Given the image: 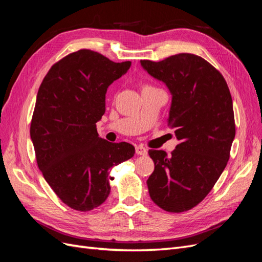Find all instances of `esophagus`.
I'll return each instance as SVG.
<instances>
[{"instance_id":"34e87169","label":"esophagus","mask_w":262,"mask_h":262,"mask_svg":"<svg viewBox=\"0 0 262 262\" xmlns=\"http://www.w3.org/2000/svg\"><path fill=\"white\" fill-rule=\"evenodd\" d=\"M136 153L138 155H143L144 156V155L147 154V149L145 147L142 146V145H139V146L136 147Z\"/></svg>"}]
</instances>
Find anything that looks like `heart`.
<instances>
[{
	"instance_id": "obj_1",
	"label": "heart",
	"mask_w": 262,
	"mask_h": 262,
	"mask_svg": "<svg viewBox=\"0 0 262 262\" xmlns=\"http://www.w3.org/2000/svg\"><path fill=\"white\" fill-rule=\"evenodd\" d=\"M145 87H147V86H145Z\"/></svg>"
}]
</instances>
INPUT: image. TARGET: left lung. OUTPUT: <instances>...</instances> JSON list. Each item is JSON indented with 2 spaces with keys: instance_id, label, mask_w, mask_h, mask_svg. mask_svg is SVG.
Here are the masks:
<instances>
[{
  "instance_id": "left-lung-1",
  "label": "left lung",
  "mask_w": 262,
  "mask_h": 262,
  "mask_svg": "<svg viewBox=\"0 0 262 262\" xmlns=\"http://www.w3.org/2000/svg\"><path fill=\"white\" fill-rule=\"evenodd\" d=\"M141 66L168 87V125L179 140L171 156L148 150L155 165L146 181L148 193L165 211H188L208 195L226 167L235 138L231 93L223 75L199 55L141 60Z\"/></svg>"
}]
</instances>
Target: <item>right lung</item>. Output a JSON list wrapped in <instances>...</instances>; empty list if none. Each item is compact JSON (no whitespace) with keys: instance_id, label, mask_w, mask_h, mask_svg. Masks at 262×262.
Listing matches in <instances>:
<instances>
[{"instance_id":"1","label":"right lung","mask_w":262,"mask_h":262,"mask_svg":"<svg viewBox=\"0 0 262 262\" xmlns=\"http://www.w3.org/2000/svg\"><path fill=\"white\" fill-rule=\"evenodd\" d=\"M130 67L82 49L54 63L39 87L30 123L37 165L60 200L76 211L104 203L109 169L136 153L126 142L99 138L96 129L108 86Z\"/></svg>"}]
</instances>
